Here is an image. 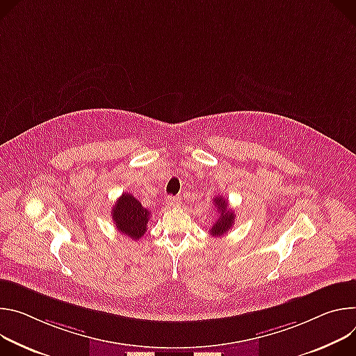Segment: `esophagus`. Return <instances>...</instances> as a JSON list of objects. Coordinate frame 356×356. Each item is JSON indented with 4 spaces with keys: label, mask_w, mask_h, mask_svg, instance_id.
I'll use <instances>...</instances> for the list:
<instances>
[{
    "label": "esophagus",
    "mask_w": 356,
    "mask_h": 356,
    "mask_svg": "<svg viewBox=\"0 0 356 356\" xmlns=\"http://www.w3.org/2000/svg\"><path fill=\"white\" fill-rule=\"evenodd\" d=\"M167 207H170V208H174V207H179L181 205V200H179V196H168L167 198Z\"/></svg>",
    "instance_id": "1"
}]
</instances>
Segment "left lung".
<instances>
[{
	"label": "left lung",
	"instance_id": "obj_1",
	"mask_svg": "<svg viewBox=\"0 0 356 356\" xmlns=\"http://www.w3.org/2000/svg\"><path fill=\"white\" fill-rule=\"evenodd\" d=\"M213 204H215L218 218L212 225L209 233L215 236V238H220V236L226 234L232 229V226L234 225L236 215L229 208V202L225 200V196H215Z\"/></svg>",
	"mask_w": 356,
	"mask_h": 356
}]
</instances>
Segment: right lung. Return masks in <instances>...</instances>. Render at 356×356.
<instances>
[{
	"label": "right lung",
	"instance_id": "right-lung-1",
	"mask_svg": "<svg viewBox=\"0 0 356 356\" xmlns=\"http://www.w3.org/2000/svg\"><path fill=\"white\" fill-rule=\"evenodd\" d=\"M149 213L130 193H123L111 209L115 229L133 241H140L147 232Z\"/></svg>",
	"mask_w": 356,
	"mask_h": 356
}]
</instances>
